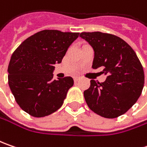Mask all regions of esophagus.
Returning a JSON list of instances; mask_svg holds the SVG:
<instances>
[{
	"label": "esophagus",
	"instance_id": "esophagus-1",
	"mask_svg": "<svg viewBox=\"0 0 147 147\" xmlns=\"http://www.w3.org/2000/svg\"><path fill=\"white\" fill-rule=\"evenodd\" d=\"M79 79H80V78H78V77H75V78H74V82H78V80H79Z\"/></svg>",
	"mask_w": 147,
	"mask_h": 147
}]
</instances>
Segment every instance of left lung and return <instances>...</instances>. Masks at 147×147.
Returning a JSON list of instances; mask_svg holds the SVG:
<instances>
[{"instance_id": "1", "label": "left lung", "mask_w": 147, "mask_h": 147, "mask_svg": "<svg viewBox=\"0 0 147 147\" xmlns=\"http://www.w3.org/2000/svg\"><path fill=\"white\" fill-rule=\"evenodd\" d=\"M94 50L93 69L102 68L104 82L91 80L84 98L94 113L107 119L125 114L137 102L144 87V71L133 48L122 38L100 32H82Z\"/></svg>"}]
</instances>
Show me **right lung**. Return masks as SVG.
<instances>
[{"label": "right lung", "instance_id": "right-lung-1", "mask_svg": "<svg viewBox=\"0 0 147 147\" xmlns=\"http://www.w3.org/2000/svg\"><path fill=\"white\" fill-rule=\"evenodd\" d=\"M78 35L42 30L27 38L14 51L8 66L9 86L17 104L28 115L45 117L62 106L74 79H53L54 65L61 63Z\"/></svg>", "mask_w": 147, "mask_h": 147}]
</instances>
